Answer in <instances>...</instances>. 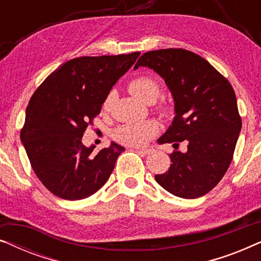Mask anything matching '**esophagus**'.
<instances>
[{"label":"esophagus","mask_w":261,"mask_h":261,"mask_svg":"<svg viewBox=\"0 0 261 261\" xmlns=\"http://www.w3.org/2000/svg\"><path fill=\"white\" fill-rule=\"evenodd\" d=\"M135 151H137L139 154L141 155H147V154H151L153 152V149L151 148H135Z\"/></svg>","instance_id":"esophagus-1"}]
</instances>
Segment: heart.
<instances>
[{
    "instance_id": "b5f03b06",
    "label": "heart",
    "mask_w": 261,
    "mask_h": 261,
    "mask_svg": "<svg viewBox=\"0 0 261 261\" xmlns=\"http://www.w3.org/2000/svg\"><path fill=\"white\" fill-rule=\"evenodd\" d=\"M128 90L135 97L146 103H153L159 96L160 87L154 78L149 76H139L128 83ZM108 106V101L106 102ZM158 133V124L154 121L147 120L137 123H127L115 130V138L128 146H141Z\"/></svg>"
}]
</instances>
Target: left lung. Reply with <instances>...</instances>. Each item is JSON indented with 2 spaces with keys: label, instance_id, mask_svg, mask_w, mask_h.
Listing matches in <instances>:
<instances>
[{
  "label": "left lung",
  "instance_id": "8db88e82",
  "mask_svg": "<svg viewBox=\"0 0 261 261\" xmlns=\"http://www.w3.org/2000/svg\"><path fill=\"white\" fill-rule=\"evenodd\" d=\"M148 67L165 81L174 117L158 144L179 142L187 151L170 154V169L155 174L160 187L177 197L198 198L222 179L241 130L237 97L229 82L204 58L181 48L146 52L134 70Z\"/></svg>",
  "mask_w": 261,
  "mask_h": 261
}]
</instances>
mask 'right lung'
<instances>
[{
  "label": "right lung",
  "mask_w": 261,
  "mask_h": 261,
  "mask_svg": "<svg viewBox=\"0 0 261 261\" xmlns=\"http://www.w3.org/2000/svg\"><path fill=\"white\" fill-rule=\"evenodd\" d=\"M139 56L140 52L71 59L32 96L20 138L35 174L53 195L83 199L109 179L124 147L112 141L95 152L94 145L82 144V137Z\"/></svg>",
  "instance_id": "right-lung-1"
}]
</instances>
